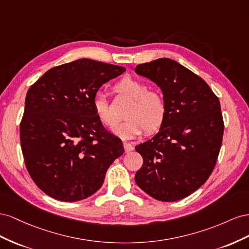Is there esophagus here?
<instances>
[{
    "instance_id": "1",
    "label": "esophagus",
    "mask_w": 249,
    "mask_h": 249,
    "mask_svg": "<svg viewBox=\"0 0 249 249\" xmlns=\"http://www.w3.org/2000/svg\"><path fill=\"white\" fill-rule=\"evenodd\" d=\"M123 146H124V150H125V152H130V151H132L133 149H134V147H133L131 144L127 143V142H124V143H123Z\"/></svg>"
}]
</instances>
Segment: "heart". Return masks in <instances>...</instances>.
<instances>
[{"label": "heart", "instance_id": "b5f03b06", "mask_svg": "<svg viewBox=\"0 0 249 249\" xmlns=\"http://www.w3.org/2000/svg\"><path fill=\"white\" fill-rule=\"evenodd\" d=\"M116 88L132 101L125 111L126 120L118 124L113 132L123 139H134L145 130L153 133L160 128L166 118L167 106L164 96L159 90L149 89L145 82L131 76L122 78ZM93 108L103 126L111 127L116 124L117 119L111 113L107 98L102 91H98L94 96Z\"/></svg>", "mask_w": 249, "mask_h": 249}]
</instances>
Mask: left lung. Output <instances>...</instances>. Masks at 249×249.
I'll use <instances>...</instances> for the list:
<instances>
[{
	"mask_svg": "<svg viewBox=\"0 0 249 249\" xmlns=\"http://www.w3.org/2000/svg\"><path fill=\"white\" fill-rule=\"evenodd\" d=\"M134 71L159 85L167 106L159 133L136 147L143 156L136 182L155 199L180 200L199 189L215 168L224 130L219 98L201 77L170 58L142 63Z\"/></svg>",
	"mask_w": 249,
	"mask_h": 249,
	"instance_id": "left-lung-1",
	"label": "left lung"
}]
</instances>
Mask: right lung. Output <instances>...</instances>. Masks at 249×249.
Wrapping results in <instances>:
<instances>
[{
	"label": "right lung",
	"mask_w": 249,
	"mask_h": 249,
	"mask_svg": "<svg viewBox=\"0 0 249 249\" xmlns=\"http://www.w3.org/2000/svg\"><path fill=\"white\" fill-rule=\"evenodd\" d=\"M125 71L84 58L50 69L28 89L20 147L31 178L50 197L74 202L93 195L123 154L121 140L98 121L93 98Z\"/></svg>",
	"instance_id": "add662e5"
}]
</instances>
